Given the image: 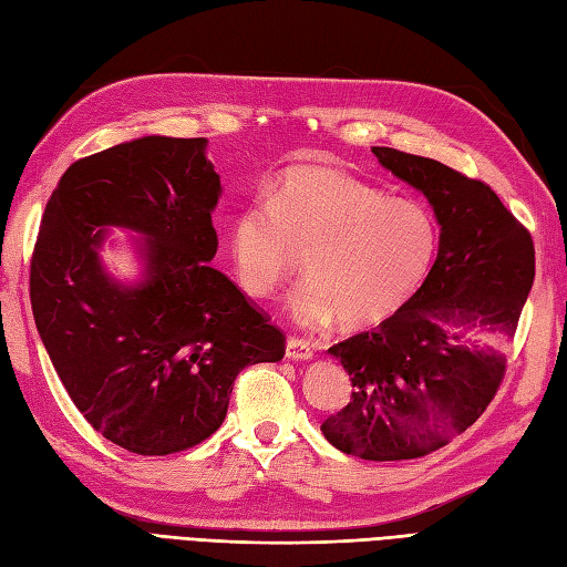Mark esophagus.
I'll return each mask as SVG.
<instances>
[{
	"label": "esophagus",
	"mask_w": 567,
	"mask_h": 567,
	"mask_svg": "<svg viewBox=\"0 0 567 567\" xmlns=\"http://www.w3.org/2000/svg\"><path fill=\"white\" fill-rule=\"evenodd\" d=\"M286 355L293 358V361H308V358H312V347L306 339L288 337L286 339Z\"/></svg>",
	"instance_id": "34e87169"
}]
</instances>
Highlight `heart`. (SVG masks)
<instances>
[{"mask_svg":"<svg viewBox=\"0 0 567 567\" xmlns=\"http://www.w3.org/2000/svg\"><path fill=\"white\" fill-rule=\"evenodd\" d=\"M437 247L440 226L421 202L329 165L288 171L228 228L233 274L252 298L274 296L306 257L312 281L293 298V315L308 327L390 320L425 284Z\"/></svg>","mask_w":567,"mask_h":567,"instance_id":"obj_1","label":"heart"}]
</instances>
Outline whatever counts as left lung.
Here are the masks:
<instances>
[{"mask_svg": "<svg viewBox=\"0 0 567 567\" xmlns=\"http://www.w3.org/2000/svg\"><path fill=\"white\" fill-rule=\"evenodd\" d=\"M372 154L433 204L440 250L402 310L329 349L353 392L322 433L361 460H416L464 433L503 384L534 284V240L483 179L390 146Z\"/></svg>", "mask_w": 567, "mask_h": 567, "instance_id": "8db88e82", "label": "left lung"}]
</instances>
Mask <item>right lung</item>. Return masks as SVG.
<instances>
[{
    "label": "right lung",
    "instance_id": "1",
    "mask_svg": "<svg viewBox=\"0 0 567 567\" xmlns=\"http://www.w3.org/2000/svg\"><path fill=\"white\" fill-rule=\"evenodd\" d=\"M206 140L144 136L69 165L31 257V308L66 394L93 431L144 457L218 431L238 372L276 363L286 334L209 261L220 177ZM105 225L144 231L147 281L110 282Z\"/></svg>",
    "mask_w": 567,
    "mask_h": 567
}]
</instances>
